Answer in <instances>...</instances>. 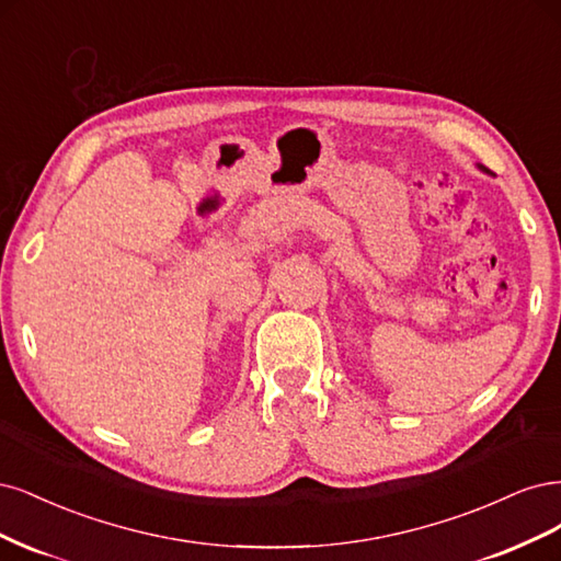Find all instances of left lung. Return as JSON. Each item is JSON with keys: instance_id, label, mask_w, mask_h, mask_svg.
Segmentation results:
<instances>
[{"instance_id": "obj_1", "label": "left lung", "mask_w": 561, "mask_h": 561, "mask_svg": "<svg viewBox=\"0 0 561 561\" xmlns=\"http://www.w3.org/2000/svg\"><path fill=\"white\" fill-rule=\"evenodd\" d=\"M478 168H480V170H482V172H486V168H482V165H478Z\"/></svg>"}]
</instances>
